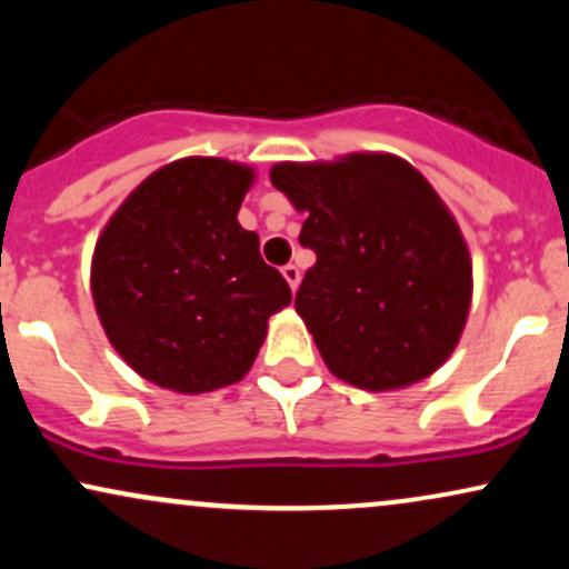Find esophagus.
I'll return each mask as SVG.
<instances>
[{"instance_id":"obj_1","label":"esophagus","mask_w":569,"mask_h":569,"mask_svg":"<svg viewBox=\"0 0 569 569\" xmlns=\"http://www.w3.org/2000/svg\"><path fill=\"white\" fill-rule=\"evenodd\" d=\"M283 278H286V283L291 286V291L299 289V267L297 264H286L283 267Z\"/></svg>"}]
</instances>
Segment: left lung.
Here are the masks:
<instances>
[{
    "label": "left lung",
    "mask_w": 569,
    "mask_h": 569,
    "mask_svg": "<svg viewBox=\"0 0 569 569\" xmlns=\"http://www.w3.org/2000/svg\"><path fill=\"white\" fill-rule=\"evenodd\" d=\"M272 187L305 213L316 251L297 312L323 363L352 388L401 390L452 356L473 297L460 224L411 162L388 152L278 162Z\"/></svg>",
    "instance_id": "1"
}]
</instances>
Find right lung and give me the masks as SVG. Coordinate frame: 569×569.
I'll return each instance as SVG.
<instances>
[{"instance_id":"1","label":"right lung","mask_w":569,"mask_h":569,"mask_svg":"<svg viewBox=\"0 0 569 569\" xmlns=\"http://www.w3.org/2000/svg\"><path fill=\"white\" fill-rule=\"evenodd\" d=\"M257 171L181 158L149 173L98 234L90 291L107 339L136 375L173 393L240 382L291 289L259 257L238 211Z\"/></svg>"}]
</instances>
